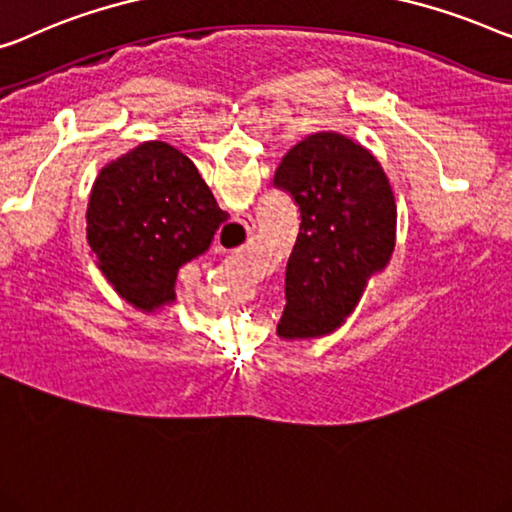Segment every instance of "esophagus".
Wrapping results in <instances>:
<instances>
[{
	"label": "esophagus",
	"mask_w": 512,
	"mask_h": 512,
	"mask_svg": "<svg viewBox=\"0 0 512 512\" xmlns=\"http://www.w3.org/2000/svg\"><path fill=\"white\" fill-rule=\"evenodd\" d=\"M238 224L244 228V231H247V235H251V231L256 228V221H254V217H251V214H240Z\"/></svg>",
	"instance_id": "obj_1"
}]
</instances>
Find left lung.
<instances>
[{"instance_id": "obj_1", "label": "left lung", "mask_w": 512, "mask_h": 512, "mask_svg": "<svg viewBox=\"0 0 512 512\" xmlns=\"http://www.w3.org/2000/svg\"><path fill=\"white\" fill-rule=\"evenodd\" d=\"M274 187L300 210L277 332L284 339L330 335L395 249L390 182L372 152L342 133L323 131L286 152Z\"/></svg>"}]
</instances>
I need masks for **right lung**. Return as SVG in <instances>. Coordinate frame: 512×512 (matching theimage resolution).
<instances>
[{
  "instance_id": "right-lung-1",
  "label": "right lung",
  "mask_w": 512,
  "mask_h": 512,
  "mask_svg": "<svg viewBox=\"0 0 512 512\" xmlns=\"http://www.w3.org/2000/svg\"><path fill=\"white\" fill-rule=\"evenodd\" d=\"M226 219L194 161L150 140L101 168L87 242L115 291L152 311L175 300L177 270L210 249Z\"/></svg>"
}]
</instances>
